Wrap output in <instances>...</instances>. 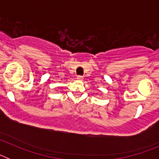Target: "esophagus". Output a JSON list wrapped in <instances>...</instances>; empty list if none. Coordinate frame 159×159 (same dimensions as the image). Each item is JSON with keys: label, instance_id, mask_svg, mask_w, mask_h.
Returning <instances> with one entry per match:
<instances>
[{"label": "esophagus", "instance_id": "obj_1", "mask_svg": "<svg viewBox=\"0 0 159 159\" xmlns=\"http://www.w3.org/2000/svg\"><path fill=\"white\" fill-rule=\"evenodd\" d=\"M83 79H84V77L81 76V75H78V76L76 77L77 80H83Z\"/></svg>", "mask_w": 159, "mask_h": 159}]
</instances>
